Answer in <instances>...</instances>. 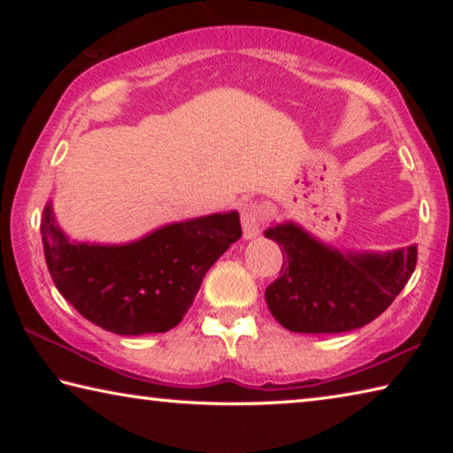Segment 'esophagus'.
<instances>
[{
  "instance_id": "1",
  "label": "esophagus",
  "mask_w": 453,
  "mask_h": 453,
  "mask_svg": "<svg viewBox=\"0 0 453 453\" xmlns=\"http://www.w3.org/2000/svg\"><path fill=\"white\" fill-rule=\"evenodd\" d=\"M240 218H242V227H243V237H256L259 232H262V226L265 221V208L264 203L259 202H245L240 210Z\"/></svg>"
}]
</instances>
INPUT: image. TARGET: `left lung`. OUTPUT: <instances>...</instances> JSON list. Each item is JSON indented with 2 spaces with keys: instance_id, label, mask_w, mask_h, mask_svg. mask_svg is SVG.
Segmentation results:
<instances>
[{
  "instance_id": "8db88e82",
  "label": "left lung",
  "mask_w": 453,
  "mask_h": 453,
  "mask_svg": "<svg viewBox=\"0 0 453 453\" xmlns=\"http://www.w3.org/2000/svg\"><path fill=\"white\" fill-rule=\"evenodd\" d=\"M281 245L280 278L265 302L280 324L297 334H342L386 311L411 278L418 248L375 254L342 251L321 243L294 221L265 229Z\"/></svg>"
}]
</instances>
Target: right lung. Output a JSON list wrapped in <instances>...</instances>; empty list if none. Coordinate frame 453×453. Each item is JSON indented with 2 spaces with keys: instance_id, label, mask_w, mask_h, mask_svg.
<instances>
[{
  "instance_id": "add662e5",
  "label": "right lung",
  "mask_w": 453,
  "mask_h": 453,
  "mask_svg": "<svg viewBox=\"0 0 453 453\" xmlns=\"http://www.w3.org/2000/svg\"><path fill=\"white\" fill-rule=\"evenodd\" d=\"M240 237L237 211L175 221L121 245L72 242L51 203L42 216L45 264L59 294L91 324L119 335L178 326L203 275Z\"/></svg>"
}]
</instances>
